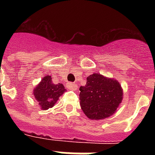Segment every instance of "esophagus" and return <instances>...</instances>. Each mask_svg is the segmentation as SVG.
Returning a JSON list of instances; mask_svg holds the SVG:
<instances>
[{
	"mask_svg": "<svg viewBox=\"0 0 155 155\" xmlns=\"http://www.w3.org/2000/svg\"><path fill=\"white\" fill-rule=\"evenodd\" d=\"M67 88L70 90H75L77 88V85L74 83H68L67 84Z\"/></svg>",
	"mask_w": 155,
	"mask_h": 155,
	"instance_id": "34e87169",
	"label": "esophagus"
}]
</instances>
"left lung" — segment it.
Returning <instances> with one entry per match:
<instances>
[{"label":"left lung","mask_w":155,"mask_h":155,"mask_svg":"<svg viewBox=\"0 0 155 155\" xmlns=\"http://www.w3.org/2000/svg\"><path fill=\"white\" fill-rule=\"evenodd\" d=\"M80 91L81 107L91 120H103L114 114L123 99L120 83L101 74L88 76Z\"/></svg>","instance_id":"obj_1"}]
</instances>
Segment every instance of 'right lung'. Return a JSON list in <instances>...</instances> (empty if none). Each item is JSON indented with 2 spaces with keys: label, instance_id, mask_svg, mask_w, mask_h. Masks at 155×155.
Instances as JSON below:
<instances>
[{
  "label": "right lung",
  "instance_id": "obj_1",
  "mask_svg": "<svg viewBox=\"0 0 155 155\" xmlns=\"http://www.w3.org/2000/svg\"><path fill=\"white\" fill-rule=\"evenodd\" d=\"M65 91L64 85L61 83L54 84L51 76L43 77L41 83L34 90V96L38 101L42 110H48L54 106L61 94Z\"/></svg>",
  "mask_w": 155,
  "mask_h": 155
}]
</instances>
